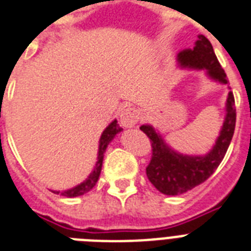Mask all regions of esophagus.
I'll return each instance as SVG.
<instances>
[{
	"instance_id": "1",
	"label": "esophagus",
	"mask_w": 251,
	"mask_h": 251,
	"mask_svg": "<svg viewBox=\"0 0 251 251\" xmlns=\"http://www.w3.org/2000/svg\"><path fill=\"white\" fill-rule=\"evenodd\" d=\"M142 117V109L138 107H126L120 113V124L124 127H131Z\"/></svg>"
}]
</instances>
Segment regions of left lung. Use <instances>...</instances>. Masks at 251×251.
<instances>
[{
    "mask_svg": "<svg viewBox=\"0 0 251 251\" xmlns=\"http://www.w3.org/2000/svg\"><path fill=\"white\" fill-rule=\"evenodd\" d=\"M178 62L183 68L205 69L207 76L221 83H228L227 75L218 62L210 41L200 34L195 48L183 50L178 54ZM225 122L221 135L218 136L213 150L205 156H185L173 151L165 143L162 136L150 125L140 126V130L151 139L152 158L146 169L150 182L164 195L176 196L195 188L206 180L217 170L225 158L236 125L235 98L228 93L226 103Z\"/></svg>",
    "mask_w": 251,
    "mask_h": 251,
    "instance_id": "left-lung-1",
    "label": "left lung"
}]
</instances>
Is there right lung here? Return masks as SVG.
<instances>
[{"mask_svg":"<svg viewBox=\"0 0 251 251\" xmlns=\"http://www.w3.org/2000/svg\"><path fill=\"white\" fill-rule=\"evenodd\" d=\"M122 130V127H120V125L117 124V120L112 121L109 125L105 127V130L103 131L100 136V140H99V151H98V161L95 164V168H94L93 173H91L85 182H82L81 184H78L77 187L72 189H67V191H63V192H59V191H54V193H60L62 196L66 197H77L82 196L85 193H87L90 189L94 188V185L97 184L98 179H99V175L101 172V165H103V157H104V152L107 150L108 144L111 143V140L116 136V134H119Z\"/></svg>","mask_w":251,"mask_h":251,"instance_id":"right-lung-1","label":"right lung"}]
</instances>
